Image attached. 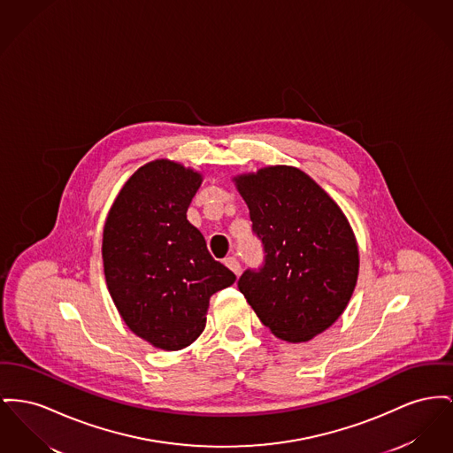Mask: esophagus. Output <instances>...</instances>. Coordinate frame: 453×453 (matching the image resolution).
<instances>
[{
  "mask_svg": "<svg viewBox=\"0 0 453 453\" xmlns=\"http://www.w3.org/2000/svg\"><path fill=\"white\" fill-rule=\"evenodd\" d=\"M224 264H226V266H227L229 270H233L236 275H240V262H238L234 257H229V258H226V260H224Z\"/></svg>",
  "mask_w": 453,
  "mask_h": 453,
  "instance_id": "1",
  "label": "esophagus"
}]
</instances>
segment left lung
<instances>
[{
    "instance_id": "left-lung-1",
    "label": "left lung",
    "mask_w": 453,
    "mask_h": 453,
    "mask_svg": "<svg viewBox=\"0 0 453 453\" xmlns=\"http://www.w3.org/2000/svg\"><path fill=\"white\" fill-rule=\"evenodd\" d=\"M264 242L265 264L238 280L248 304L286 342H308L344 313L359 273L352 227L334 198L293 165L233 178Z\"/></svg>"
}]
</instances>
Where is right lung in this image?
<instances>
[{
  "label": "right lung",
  "mask_w": 453,
  "mask_h": 453,
  "mask_svg": "<svg viewBox=\"0 0 453 453\" xmlns=\"http://www.w3.org/2000/svg\"><path fill=\"white\" fill-rule=\"evenodd\" d=\"M202 181V173L180 162H147L123 185L104 224L109 294L134 335L162 350L193 344L205 328L211 296L236 280L188 222Z\"/></svg>",
  "instance_id": "add662e5"
}]
</instances>
